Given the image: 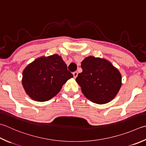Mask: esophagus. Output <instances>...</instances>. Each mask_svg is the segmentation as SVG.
<instances>
[{
	"mask_svg": "<svg viewBox=\"0 0 146 146\" xmlns=\"http://www.w3.org/2000/svg\"><path fill=\"white\" fill-rule=\"evenodd\" d=\"M73 75L74 78H76V77H77V76H78V72H76V71H75V72L73 73Z\"/></svg>",
	"mask_w": 146,
	"mask_h": 146,
	"instance_id": "34e87169",
	"label": "esophagus"
}]
</instances>
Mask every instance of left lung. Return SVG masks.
<instances>
[{
	"mask_svg": "<svg viewBox=\"0 0 146 146\" xmlns=\"http://www.w3.org/2000/svg\"><path fill=\"white\" fill-rule=\"evenodd\" d=\"M81 67L83 71L76 81L88 99L103 104L115 98L121 86V75L110 61L88 56L83 60Z\"/></svg>",
	"mask_w": 146,
	"mask_h": 146,
	"instance_id": "1",
	"label": "left lung"
}]
</instances>
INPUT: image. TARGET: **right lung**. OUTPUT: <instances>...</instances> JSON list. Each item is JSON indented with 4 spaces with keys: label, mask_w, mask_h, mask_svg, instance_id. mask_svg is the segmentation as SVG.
I'll return each mask as SVG.
<instances>
[{
    "label": "right lung",
    "mask_w": 146,
    "mask_h": 146,
    "mask_svg": "<svg viewBox=\"0 0 146 146\" xmlns=\"http://www.w3.org/2000/svg\"><path fill=\"white\" fill-rule=\"evenodd\" d=\"M72 77L61 57L54 54L40 57L28 64L23 72L22 84L31 99L44 102L57 95Z\"/></svg>",
    "instance_id": "obj_1"
}]
</instances>
